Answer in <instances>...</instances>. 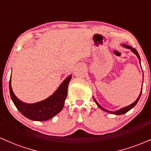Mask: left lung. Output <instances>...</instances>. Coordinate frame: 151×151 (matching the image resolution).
I'll list each match as a JSON object with an SVG mask.
<instances>
[{
    "label": "left lung",
    "mask_w": 151,
    "mask_h": 151,
    "mask_svg": "<svg viewBox=\"0 0 151 151\" xmlns=\"http://www.w3.org/2000/svg\"><path fill=\"white\" fill-rule=\"evenodd\" d=\"M122 45L124 46V47L127 48V49H129V50H131V51H132L134 53L135 55H136L137 57H138V60H139V62H140V64H141V59H140V56H139V55H138V52H137V50H136V49H134V48H132V47H130V46H129V45ZM142 89H143V88H142V89H141V93H140V94H139V96H138V99H137L136 100V101H135L134 102H133V104H131V105H129V106H126V107H124V108H121V109H119V110L115 111H109V110H107V109H104V108H103V107H102L101 106H100L98 102L96 101V100L94 98H93V100H94L95 103L96 104V105H97L99 107L100 109H102V110H103V111H106V112H108V113H109V114H116V115H121V114H126V112H128V111H129L131 110V109L133 108V107H134L136 105V104L138 103V100H139V99H140V97H141V93H142Z\"/></svg>",
    "instance_id": "8db88e82"
}]
</instances>
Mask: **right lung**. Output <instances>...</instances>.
I'll use <instances>...</instances> for the list:
<instances>
[{
	"mask_svg": "<svg viewBox=\"0 0 151 151\" xmlns=\"http://www.w3.org/2000/svg\"><path fill=\"white\" fill-rule=\"evenodd\" d=\"M72 75L67 77L52 95L43 101L34 104H27L20 101L13 93L10 78L9 89L10 97L16 108L24 116L32 121L49 120L60 113L63 108L67 95V88Z\"/></svg>",
	"mask_w": 151,
	"mask_h": 151,
	"instance_id": "add662e5",
	"label": "right lung"
}]
</instances>
